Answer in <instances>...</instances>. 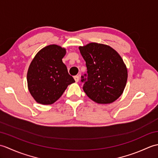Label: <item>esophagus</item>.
Listing matches in <instances>:
<instances>
[{"label": "esophagus", "instance_id": "obj_1", "mask_svg": "<svg viewBox=\"0 0 158 158\" xmlns=\"http://www.w3.org/2000/svg\"><path fill=\"white\" fill-rule=\"evenodd\" d=\"M74 79H75V81L76 82H78L79 80V77L76 75V76L74 77Z\"/></svg>", "mask_w": 158, "mask_h": 158}]
</instances>
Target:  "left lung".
Wrapping results in <instances>:
<instances>
[{"instance_id": "left-lung-1", "label": "left lung", "mask_w": 158, "mask_h": 158, "mask_svg": "<svg viewBox=\"0 0 158 158\" xmlns=\"http://www.w3.org/2000/svg\"><path fill=\"white\" fill-rule=\"evenodd\" d=\"M79 49L88 70V75L81 76L86 95L98 104L115 101L122 94L127 79L122 57L110 46L100 43H90Z\"/></svg>"}]
</instances>
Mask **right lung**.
<instances>
[{
  "mask_svg": "<svg viewBox=\"0 0 158 158\" xmlns=\"http://www.w3.org/2000/svg\"><path fill=\"white\" fill-rule=\"evenodd\" d=\"M66 49L57 45L45 47L36 53L27 73L28 90L41 105H52L58 100L69 85L75 82L62 58Z\"/></svg>",
  "mask_w": 158,
  "mask_h": 158,
  "instance_id": "1",
  "label": "right lung"
}]
</instances>
